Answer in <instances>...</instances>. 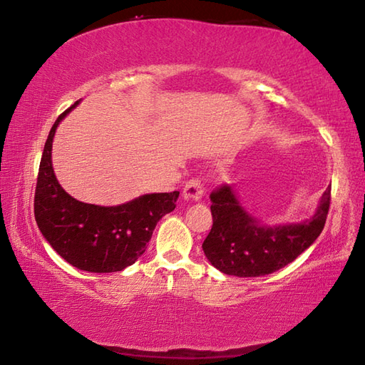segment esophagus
Segmentation results:
<instances>
[{"label": "esophagus", "instance_id": "34e87169", "mask_svg": "<svg viewBox=\"0 0 365 365\" xmlns=\"http://www.w3.org/2000/svg\"><path fill=\"white\" fill-rule=\"evenodd\" d=\"M184 198L187 200H200L201 196L204 195V184L200 178H192L185 182V187H184Z\"/></svg>", "mask_w": 365, "mask_h": 365}]
</instances>
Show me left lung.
Here are the masks:
<instances>
[{
    "mask_svg": "<svg viewBox=\"0 0 365 365\" xmlns=\"http://www.w3.org/2000/svg\"><path fill=\"white\" fill-rule=\"evenodd\" d=\"M331 200V187L324 192L310 220L265 227L245 212L232 190L222 184L210 193L213 225L202 250L213 267L240 278L264 277L294 261L321 235Z\"/></svg>",
    "mask_w": 365,
    "mask_h": 365,
    "instance_id": "1",
    "label": "left lung"
}]
</instances>
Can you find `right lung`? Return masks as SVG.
Returning <instances> with one entry per match:
<instances>
[{
    "mask_svg": "<svg viewBox=\"0 0 365 365\" xmlns=\"http://www.w3.org/2000/svg\"><path fill=\"white\" fill-rule=\"evenodd\" d=\"M56 118L39 163L34 212L52 249L73 267L92 273L121 272L145 252L164 215L175 210L180 192L143 195L115 207L72 198L58 182L52 167V141L58 124L78 106Z\"/></svg>",
    "mask_w": 365,
    "mask_h": 365,
    "instance_id": "1",
    "label": "right lung"
}]
</instances>
